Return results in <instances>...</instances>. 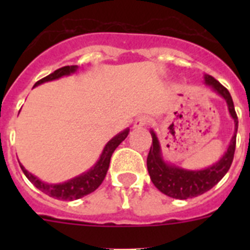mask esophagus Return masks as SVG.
<instances>
[{
	"label": "esophagus",
	"mask_w": 250,
	"mask_h": 250,
	"mask_svg": "<svg viewBox=\"0 0 250 250\" xmlns=\"http://www.w3.org/2000/svg\"><path fill=\"white\" fill-rule=\"evenodd\" d=\"M149 123H150L149 118H146V116H139V118H136L135 123H134V126H135V127L146 126Z\"/></svg>",
	"instance_id": "obj_1"
}]
</instances>
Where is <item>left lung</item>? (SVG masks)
<instances>
[{
  "label": "left lung",
  "instance_id": "8db88e82",
  "mask_svg": "<svg viewBox=\"0 0 250 250\" xmlns=\"http://www.w3.org/2000/svg\"><path fill=\"white\" fill-rule=\"evenodd\" d=\"M205 83L210 85L218 94L222 95L228 104L229 112H230L231 118L234 119V123H235V134L231 139L230 145L225 152V155L215 165L204 170L189 171V170L165 164L161 159L158 139H156L155 134L151 131L152 144L150 146V151L146 159L149 175L152 184L155 185L161 193H164L165 195L170 196V198H175V199L180 200L189 199V198L202 195L205 191L210 190L211 188L218 184L223 179V176L228 173L229 167L233 163L238 130V116L235 109H234L233 99H231L228 90L210 75L205 76Z\"/></svg>",
  "mask_w": 250,
  "mask_h": 250
}]
</instances>
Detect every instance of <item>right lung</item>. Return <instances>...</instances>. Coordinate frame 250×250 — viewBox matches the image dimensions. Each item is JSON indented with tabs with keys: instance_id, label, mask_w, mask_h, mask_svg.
I'll list each match as a JSON object with an SVG mask.
<instances>
[{
	"instance_id": "right-lung-1",
	"label": "right lung",
	"mask_w": 250,
	"mask_h": 250,
	"mask_svg": "<svg viewBox=\"0 0 250 250\" xmlns=\"http://www.w3.org/2000/svg\"><path fill=\"white\" fill-rule=\"evenodd\" d=\"M75 70H76V66H63V67L61 68H57L56 71H54L52 74L47 75L46 77H43V79L37 81V83H35V86L40 85V83H46V81L56 80L59 77L65 76V75H70L71 72H74ZM127 134H129V129H126L125 131L120 132L119 135L112 138L111 140L106 144L105 149H104L103 154H101L100 156V160L98 161V164L95 165L91 170H89L87 173L77 176V178L71 179V180H68V182L63 183V184H45V183L40 182L36 176H34L32 174L28 173L27 170L22 167L21 164H20V167H21L22 171H23V174L26 175V178H27L37 189H40L42 193L47 194L48 196H52L55 199L60 200L80 199L83 196L95 191L99 187H100L101 183H103L104 179H105L107 169H109L110 159H111L112 152L115 151V149H116L125 139H126Z\"/></svg>"
}]
</instances>
